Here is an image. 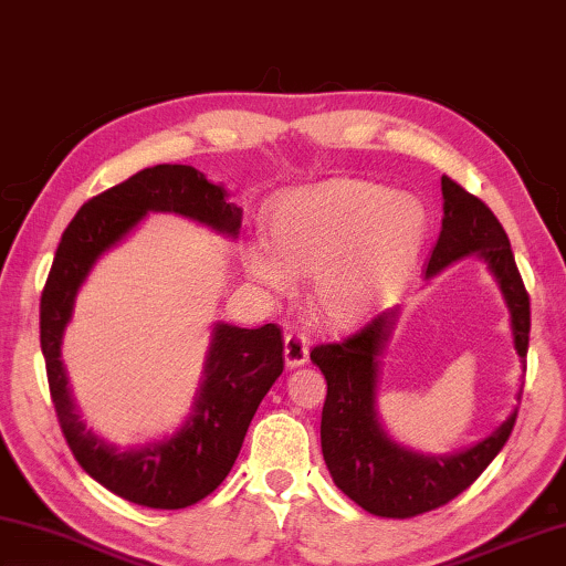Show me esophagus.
I'll use <instances>...</instances> for the list:
<instances>
[{"instance_id": "34e87169", "label": "esophagus", "mask_w": 566, "mask_h": 566, "mask_svg": "<svg viewBox=\"0 0 566 566\" xmlns=\"http://www.w3.org/2000/svg\"><path fill=\"white\" fill-rule=\"evenodd\" d=\"M284 360L290 367H300L310 360V339L302 332L284 335Z\"/></svg>"}]
</instances>
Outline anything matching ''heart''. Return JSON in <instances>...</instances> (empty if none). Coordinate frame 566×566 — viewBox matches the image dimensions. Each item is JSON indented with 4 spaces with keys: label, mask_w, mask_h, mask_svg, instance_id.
<instances>
[{
    "label": "heart",
    "mask_w": 566,
    "mask_h": 566,
    "mask_svg": "<svg viewBox=\"0 0 566 566\" xmlns=\"http://www.w3.org/2000/svg\"><path fill=\"white\" fill-rule=\"evenodd\" d=\"M269 239L247 251V272L274 292L315 274L317 317L347 329L375 315L406 280L428 234V211L382 184L332 178L276 199Z\"/></svg>",
    "instance_id": "b5f03b06"
}]
</instances>
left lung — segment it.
Masks as SVG:
<instances>
[{"label":"left lung","mask_w":566,"mask_h":566,"mask_svg":"<svg viewBox=\"0 0 566 566\" xmlns=\"http://www.w3.org/2000/svg\"><path fill=\"white\" fill-rule=\"evenodd\" d=\"M443 227L430 251L426 280L476 254L504 294L514 347L526 357L532 312L509 237L493 211L453 178H441ZM398 307L373 317L343 343L317 345L310 357L327 380L322 408V455L335 486L375 516L410 518L459 496L496 459L516 423V410L481 443L451 455H426L385 433L375 410L380 355L396 329ZM526 370V367H524ZM522 398V396H518Z\"/></svg>","instance_id":"8db88e82"}]
</instances>
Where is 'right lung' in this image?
<instances>
[{
    "instance_id": "1",
    "label": "right lung",
    "mask_w": 566,
    "mask_h": 566,
    "mask_svg": "<svg viewBox=\"0 0 566 566\" xmlns=\"http://www.w3.org/2000/svg\"><path fill=\"white\" fill-rule=\"evenodd\" d=\"M150 211L181 213L231 239L241 229L239 206L193 166L143 168L107 188L75 213L60 239L40 300V345L60 428L77 463L130 504L186 509L229 476L259 402L284 370V343L276 325L244 329L217 322L191 412L174 436L128 451L95 436L70 392L60 360L62 335L90 269Z\"/></svg>"
}]
</instances>
